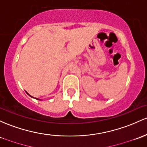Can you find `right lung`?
Masks as SVG:
<instances>
[{
    "instance_id": "obj_1",
    "label": "right lung",
    "mask_w": 147,
    "mask_h": 147,
    "mask_svg": "<svg viewBox=\"0 0 147 147\" xmlns=\"http://www.w3.org/2000/svg\"><path fill=\"white\" fill-rule=\"evenodd\" d=\"M26 93H27V94H28V96H30V95H29V94H28V93H27V92H26ZM30 96V97H31V98H33V97H32V96ZM35 98V99H37V100H40V99H38V98Z\"/></svg>"
}]
</instances>
